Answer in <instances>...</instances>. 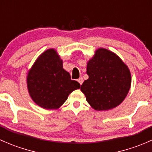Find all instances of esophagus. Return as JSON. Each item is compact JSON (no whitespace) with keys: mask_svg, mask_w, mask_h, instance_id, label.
Returning a JSON list of instances; mask_svg holds the SVG:
<instances>
[{"mask_svg":"<svg viewBox=\"0 0 152 152\" xmlns=\"http://www.w3.org/2000/svg\"><path fill=\"white\" fill-rule=\"evenodd\" d=\"M78 82H79V84H80L81 85H82V84L83 83V82H84V80H83V79H82V78H79V79H78Z\"/></svg>","mask_w":152,"mask_h":152,"instance_id":"1","label":"esophagus"}]
</instances>
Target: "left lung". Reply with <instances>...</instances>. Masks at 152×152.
Returning <instances> with one entry per match:
<instances>
[{"mask_svg": "<svg viewBox=\"0 0 152 152\" xmlns=\"http://www.w3.org/2000/svg\"><path fill=\"white\" fill-rule=\"evenodd\" d=\"M88 79L81 86L94 110H109L122 103L131 87V73L118 56L107 49L96 50L87 62Z\"/></svg>", "mask_w": 152, "mask_h": 152, "instance_id": "left-lung-1", "label": "left lung"}]
</instances>
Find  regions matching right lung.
I'll return each mask as SVG.
<instances>
[{"label": "right lung", "instance_id": "obj_1", "mask_svg": "<svg viewBox=\"0 0 152 152\" xmlns=\"http://www.w3.org/2000/svg\"><path fill=\"white\" fill-rule=\"evenodd\" d=\"M27 87L32 100L46 110H56L69 94L80 88L63 69V62L54 49H48L37 59L27 76Z\"/></svg>", "mask_w": 152, "mask_h": 152}]
</instances>
